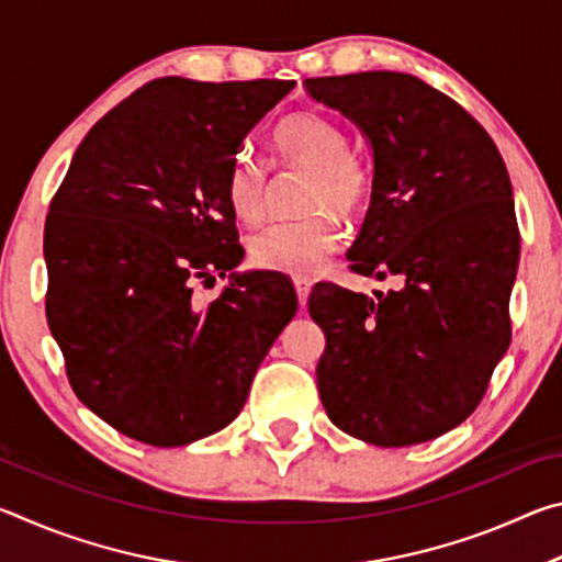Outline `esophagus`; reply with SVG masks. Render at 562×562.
I'll list each match as a JSON object with an SVG mask.
<instances>
[{
  "label": "esophagus",
  "mask_w": 562,
  "mask_h": 562,
  "mask_svg": "<svg viewBox=\"0 0 562 562\" xmlns=\"http://www.w3.org/2000/svg\"><path fill=\"white\" fill-rule=\"evenodd\" d=\"M294 290H297V300H300V307H304V304H307V297H310L312 282H310V280H304V278H297V280H294Z\"/></svg>",
  "instance_id": "34e87169"
}]
</instances>
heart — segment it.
Instances as JSON below:
<instances>
[{"label":"heart","mask_w":562,"mask_h":562,"mask_svg":"<svg viewBox=\"0 0 562 562\" xmlns=\"http://www.w3.org/2000/svg\"><path fill=\"white\" fill-rule=\"evenodd\" d=\"M274 164L310 168L302 188L297 221L265 227L250 240V260L260 270L290 278L319 272L341 243V223L334 213L355 215L367 203L369 173L349 154V138L335 121L315 111L292 113L272 133ZM225 201L237 221L260 223L268 211V168L252 154L235 156L225 178Z\"/></svg>","instance_id":"obj_1"}]
</instances>
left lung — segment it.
I'll use <instances>...</instances> for the list:
<instances>
[{"mask_svg": "<svg viewBox=\"0 0 562 562\" xmlns=\"http://www.w3.org/2000/svg\"><path fill=\"white\" fill-rule=\"evenodd\" d=\"M345 113L374 158L351 270L402 288L374 297L331 282L310 294L327 345L317 389L331 424L367 443L414 446L465 422L510 345L520 233L506 164L486 128L412 74L304 81Z\"/></svg>", "mask_w": 562, "mask_h": 562, "instance_id": "1", "label": "left lung"}]
</instances>
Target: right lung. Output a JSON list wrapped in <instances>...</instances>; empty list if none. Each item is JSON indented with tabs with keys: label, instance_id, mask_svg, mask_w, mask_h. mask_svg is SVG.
Here are the masks:
<instances>
[{
	"label": "right lung",
	"instance_id": "1",
	"mask_svg": "<svg viewBox=\"0 0 562 562\" xmlns=\"http://www.w3.org/2000/svg\"><path fill=\"white\" fill-rule=\"evenodd\" d=\"M294 81H148L76 148L44 225L46 322L76 396L160 449L225 429L297 312L288 280L232 272L205 308L195 279L243 262L225 178Z\"/></svg>",
	"mask_w": 562,
	"mask_h": 562
}]
</instances>
